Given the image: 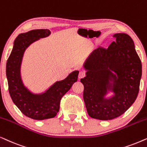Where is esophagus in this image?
<instances>
[{"instance_id": "obj_1", "label": "esophagus", "mask_w": 147, "mask_h": 147, "mask_svg": "<svg viewBox=\"0 0 147 147\" xmlns=\"http://www.w3.org/2000/svg\"><path fill=\"white\" fill-rule=\"evenodd\" d=\"M85 76V72H84L83 71H80L79 72V79H81V78L84 77Z\"/></svg>"}]
</instances>
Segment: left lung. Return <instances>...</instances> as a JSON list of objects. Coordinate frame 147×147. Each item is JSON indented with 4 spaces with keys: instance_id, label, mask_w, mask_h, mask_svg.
<instances>
[{
    "instance_id": "left-lung-1",
    "label": "left lung",
    "mask_w": 147,
    "mask_h": 147,
    "mask_svg": "<svg viewBox=\"0 0 147 147\" xmlns=\"http://www.w3.org/2000/svg\"><path fill=\"white\" fill-rule=\"evenodd\" d=\"M113 38L107 49L99 47L89 56L84 64L86 75L81 79L88 114L97 120L121 116L139 91L142 64L134 42L123 33L115 34Z\"/></svg>"
}]
</instances>
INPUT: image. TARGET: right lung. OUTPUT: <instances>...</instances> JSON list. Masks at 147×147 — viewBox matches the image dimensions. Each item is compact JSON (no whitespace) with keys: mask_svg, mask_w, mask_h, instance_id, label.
<instances>
[{"mask_svg":"<svg viewBox=\"0 0 147 147\" xmlns=\"http://www.w3.org/2000/svg\"><path fill=\"white\" fill-rule=\"evenodd\" d=\"M51 34L49 29H34L20 34L15 40L6 66L9 91L15 105L25 116L34 120L54 118L60 109V99L77 81L79 71L74 70L66 79L56 81L42 93H35L24 85L21 68L26 49L41 38Z\"/></svg>","mask_w":147,"mask_h":147,"instance_id":"1","label":"right lung"}]
</instances>
